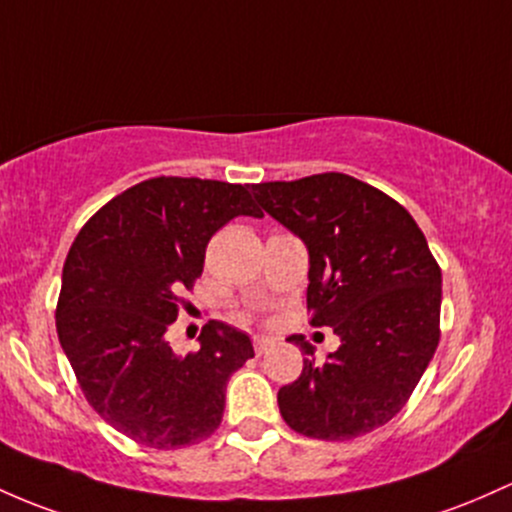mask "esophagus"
Here are the masks:
<instances>
[{"label": "esophagus", "instance_id": "obj_1", "mask_svg": "<svg viewBox=\"0 0 512 512\" xmlns=\"http://www.w3.org/2000/svg\"><path fill=\"white\" fill-rule=\"evenodd\" d=\"M269 345H272V340H269V338H260V335H257V338L252 340V347H255L257 355H265V352L269 350Z\"/></svg>", "mask_w": 512, "mask_h": 512}]
</instances>
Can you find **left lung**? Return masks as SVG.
Segmentation results:
<instances>
[{"mask_svg": "<svg viewBox=\"0 0 512 512\" xmlns=\"http://www.w3.org/2000/svg\"><path fill=\"white\" fill-rule=\"evenodd\" d=\"M308 247L311 325L340 347L323 364L303 335V372L277 393L284 423L313 440L367 435L406 406L440 342L442 272L423 230L391 196L342 172L252 187Z\"/></svg>", "mask_w": 512, "mask_h": 512, "instance_id": "1", "label": "left lung"}]
</instances>
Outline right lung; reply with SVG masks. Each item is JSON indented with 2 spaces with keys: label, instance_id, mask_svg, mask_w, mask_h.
<instances>
[{
  "label": "right lung",
  "instance_id": "right-lung-1",
  "mask_svg": "<svg viewBox=\"0 0 512 512\" xmlns=\"http://www.w3.org/2000/svg\"><path fill=\"white\" fill-rule=\"evenodd\" d=\"M250 184L155 177L114 196L72 243L55 325L89 406L155 449L206 440L221 425L230 374L255 357L243 330L209 320L199 352L165 340L230 218H262Z\"/></svg>",
  "mask_w": 512,
  "mask_h": 512
}]
</instances>
